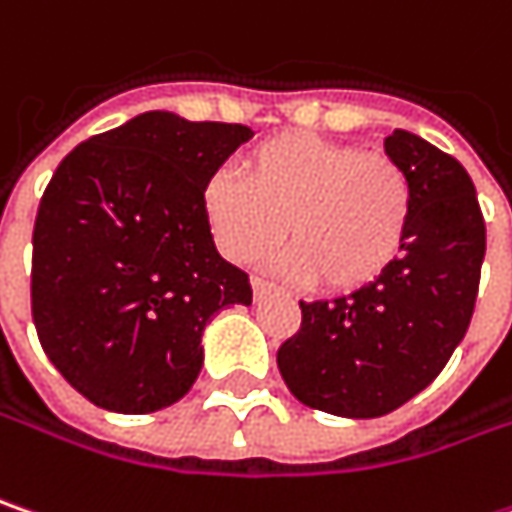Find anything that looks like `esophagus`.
Wrapping results in <instances>:
<instances>
[{
	"mask_svg": "<svg viewBox=\"0 0 512 512\" xmlns=\"http://www.w3.org/2000/svg\"><path fill=\"white\" fill-rule=\"evenodd\" d=\"M252 289H255V301H263V298H269V295L278 292L269 281H260V278H252Z\"/></svg>",
	"mask_w": 512,
	"mask_h": 512,
	"instance_id": "obj_1",
	"label": "esophagus"
}]
</instances>
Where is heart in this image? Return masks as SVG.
<instances>
[{
	"mask_svg": "<svg viewBox=\"0 0 512 512\" xmlns=\"http://www.w3.org/2000/svg\"><path fill=\"white\" fill-rule=\"evenodd\" d=\"M240 176L202 185V217L231 263H255L284 237L272 269L298 284L353 292L379 281L403 252L411 179L397 159L310 133L257 144Z\"/></svg>",
	"mask_w": 512,
	"mask_h": 512,
	"instance_id": "heart-1",
	"label": "heart"
}]
</instances>
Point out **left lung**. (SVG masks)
<instances>
[{
  "label": "left lung",
  "mask_w": 512,
  "mask_h": 512,
  "mask_svg": "<svg viewBox=\"0 0 512 512\" xmlns=\"http://www.w3.org/2000/svg\"><path fill=\"white\" fill-rule=\"evenodd\" d=\"M385 156L411 179V223L391 269L350 295L301 301V330L278 350L304 406L368 420L432 385L461 345L481 281L487 228L464 165L426 138L394 130Z\"/></svg>",
  "instance_id": "8db88e82"
}]
</instances>
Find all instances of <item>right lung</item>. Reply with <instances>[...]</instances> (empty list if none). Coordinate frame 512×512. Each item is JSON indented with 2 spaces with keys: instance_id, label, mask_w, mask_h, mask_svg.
Masks as SVG:
<instances>
[{
  "instance_id": "right-lung-1",
  "label": "right lung",
  "mask_w": 512,
  "mask_h": 512,
  "mask_svg": "<svg viewBox=\"0 0 512 512\" xmlns=\"http://www.w3.org/2000/svg\"><path fill=\"white\" fill-rule=\"evenodd\" d=\"M255 136L243 124L153 109L77 144L34 223L31 313L51 365L89 403L150 414L202 371V333L252 304L217 252L202 185Z\"/></svg>"
}]
</instances>
